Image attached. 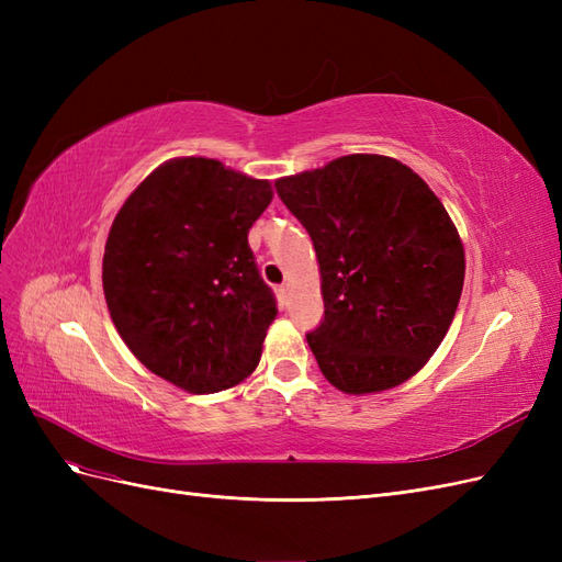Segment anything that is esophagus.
<instances>
[{"mask_svg": "<svg viewBox=\"0 0 562 562\" xmlns=\"http://www.w3.org/2000/svg\"><path fill=\"white\" fill-rule=\"evenodd\" d=\"M279 295H281L283 300L291 297V285H281V288H279Z\"/></svg>", "mask_w": 562, "mask_h": 562, "instance_id": "1", "label": "esophagus"}]
</instances>
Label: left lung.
I'll return each instance as SVG.
<instances>
[{
    "mask_svg": "<svg viewBox=\"0 0 562 562\" xmlns=\"http://www.w3.org/2000/svg\"><path fill=\"white\" fill-rule=\"evenodd\" d=\"M274 184L314 241L326 316L307 342L323 375L351 396L417 375L450 328L467 267L431 187L384 155H347Z\"/></svg>",
    "mask_w": 562,
    "mask_h": 562,
    "instance_id": "obj_1",
    "label": "left lung"
}]
</instances>
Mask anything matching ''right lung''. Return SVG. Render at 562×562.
Masks as SVG:
<instances>
[{
  "mask_svg": "<svg viewBox=\"0 0 562 562\" xmlns=\"http://www.w3.org/2000/svg\"><path fill=\"white\" fill-rule=\"evenodd\" d=\"M271 199L269 180L176 157L119 209L103 255L105 302L131 353L161 380L215 394L258 368L279 310L248 229Z\"/></svg>",
  "mask_w": 562,
  "mask_h": 562,
  "instance_id": "right-lung-1",
  "label": "right lung"
}]
</instances>
